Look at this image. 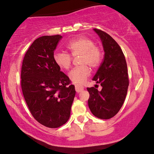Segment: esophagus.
Instances as JSON below:
<instances>
[{"instance_id":"1","label":"esophagus","mask_w":154,"mask_h":154,"mask_svg":"<svg viewBox=\"0 0 154 154\" xmlns=\"http://www.w3.org/2000/svg\"><path fill=\"white\" fill-rule=\"evenodd\" d=\"M84 90V87L79 85H75V90L77 92H81Z\"/></svg>"}]
</instances>
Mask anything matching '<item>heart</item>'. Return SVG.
<instances>
[{
	"mask_svg": "<svg viewBox=\"0 0 154 154\" xmlns=\"http://www.w3.org/2000/svg\"><path fill=\"white\" fill-rule=\"evenodd\" d=\"M70 55L61 51H56L53 55L55 64L60 68L68 70L71 66L72 57L79 56L76 67L69 72L70 79L77 84H83L90 74V68H97L99 66L103 59V53L98 46L94 45L93 40L85 36H79L73 39L66 46Z\"/></svg>",
	"mask_w": 154,
	"mask_h": 154,
	"instance_id": "1",
	"label": "heart"
}]
</instances>
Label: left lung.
Returning a JSON list of instances; mask_svg holds the SVG:
<instances>
[{
    "label": "left lung",
    "instance_id": "obj_1",
    "mask_svg": "<svg viewBox=\"0 0 154 154\" xmlns=\"http://www.w3.org/2000/svg\"><path fill=\"white\" fill-rule=\"evenodd\" d=\"M98 34L105 52L103 62L92 80L102 86L101 91L87 88L90 94L88 102L93 115L101 119H109L120 110L125 101L129 86L128 67L120 46L110 35L98 29Z\"/></svg>",
    "mask_w": 154,
    "mask_h": 154
}]
</instances>
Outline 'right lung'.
<instances>
[{
  "instance_id": "obj_1",
  "label": "right lung",
  "mask_w": 154,
  "mask_h": 154,
  "mask_svg": "<svg viewBox=\"0 0 154 154\" xmlns=\"http://www.w3.org/2000/svg\"><path fill=\"white\" fill-rule=\"evenodd\" d=\"M62 38L55 35L36 39L26 52L21 68L22 91L29 111L38 123L50 128L68 121L76 93L74 85L53 60Z\"/></svg>"
}]
</instances>
